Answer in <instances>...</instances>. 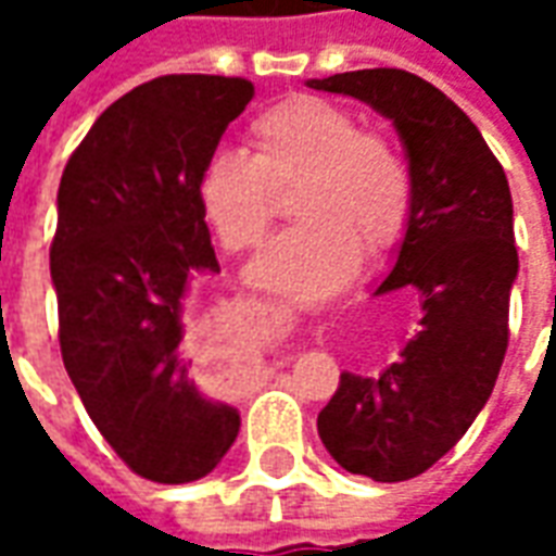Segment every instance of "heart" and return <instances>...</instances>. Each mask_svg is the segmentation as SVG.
<instances>
[{"instance_id": "b5f03b06", "label": "heart", "mask_w": 556, "mask_h": 556, "mask_svg": "<svg viewBox=\"0 0 556 556\" xmlns=\"http://www.w3.org/2000/svg\"><path fill=\"white\" fill-rule=\"evenodd\" d=\"M250 148H217L195 178L202 217L229 253L265 238L274 219V184L301 178L291 207L303 217L277 235L247 277L253 286L303 303L349 286L363 250L396 247L410 217V175L396 146L361 130L357 115L315 94L267 106L250 122Z\"/></svg>"}]
</instances>
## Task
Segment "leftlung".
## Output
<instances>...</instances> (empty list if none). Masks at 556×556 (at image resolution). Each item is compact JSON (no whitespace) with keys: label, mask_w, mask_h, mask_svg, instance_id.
<instances>
[{"label":"left lung","mask_w":556,"mask_h":556,"mask_svg":"<svg viewBox=\"0 0 556 556\" xmlns=\"http://www.w3.org/2000/svg\"><path fill=\"white\" fill-rule=\"evenodd\" d=\"M306 86L369 103L408 154L410 217L375 294L414 286L419 333L372 378L339 375L318 414L321 443L349 473L402 482L450 453L494 390L518 277L513 193L477 125L417 74L369 67Z\"/></svg>","instance_id":"left-lung-1"}]
</instances>
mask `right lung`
Segmentation results:
<instances>
[{
    "label": "right lung",
    "instance_id": "add662e5",
    "mask_svg": "<svg viewBox=\"0 0 556 556\" xmlns=\"http://www.w3.org/2000/svg\"><path fill=\"white\" fill-rule=\"evenodd\" d=\"M253 91L211 74L142 83L103 110L59 184L62 361L118 458L163 485L207 477L241 429L190 378L181 339L193 282L219 274L195 178Z\"/></svg>",
    "mask_w": 556,
    "mask_h": 556
}]
</instances>
